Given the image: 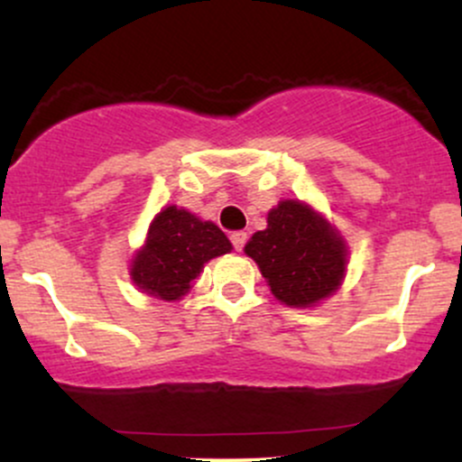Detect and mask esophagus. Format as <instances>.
<instances>
[{
    "label": "esophagus",
    "mask_w": 462,
    "mask_h": 462,
    "mask_svg": "<svg viewBox=\"0 0 462 462\" xmlns=\"http://www.w3.org/2000/svg\"><path fill=\"white\" fill-rule=\"evenodd\" d=\"M230 241H232V245H235L236 252H241L243 245H245V241H247V235L245 232H232Z\"/></svg>",
    "instance_id": "obj_1"
}]
</instances>
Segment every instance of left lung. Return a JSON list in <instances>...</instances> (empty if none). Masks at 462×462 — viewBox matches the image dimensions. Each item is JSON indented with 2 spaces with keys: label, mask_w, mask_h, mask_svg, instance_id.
Here are the masks:
<instances>
[{
  "label": "left lung",
  "mask_w": 462,
  "mask_h": 462,
  "mask_svg": "<svg viewBox=\"0 0 462 462\" xmlns=\"http://www.w3.org/2000/svg\"><path fill=\"white\" fill-rule=\"evenodd\" d=\"M245 254L261 269L273 298L310 309L338 291L347 273V243L310 204L282 199L267 227L247 241Z\"/></svg>",
  "instance_id": "1"
}]
</instances>
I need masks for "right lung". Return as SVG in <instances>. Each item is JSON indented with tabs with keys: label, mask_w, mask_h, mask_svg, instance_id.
I'll return each mask as SVG.
<instances>
[{
	"label": "right lung",
	"mask_w": 462,
	"mask_h": 462,
	"mask_svg": "<svg viewBox=\"0 0 462 462\" xmlns=\"http://www.w3.org/2000/svg\"><path fill=\"white\" fill-rule=\"evenodd\" d=\"M232 252V243L213 221L187 208L164 206L152 219L145 243L130 261V278L143 293L178 301L193 289L204 264Z\"/></svg>",
	"instance_id": "add662e5"
}]
</instances>
